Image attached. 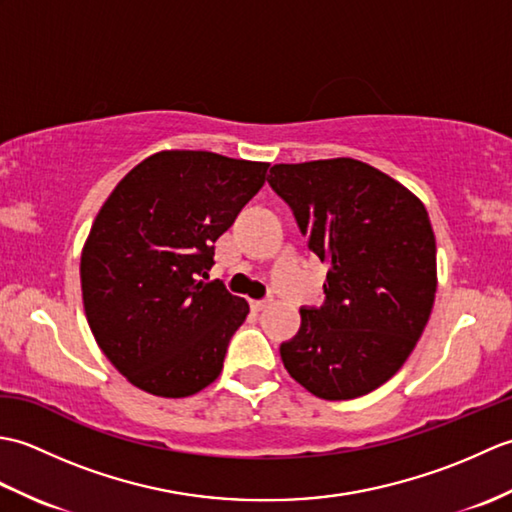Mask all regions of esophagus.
<instances>
[{
	"instance_id": "34e87169",
	"label": "esophagus",
	"mask_w": 512,
	"mask_h": 512,
	"mask_svg": "<svg viewBox=\"0 0 512 512\" xmlns=\"http://www.w3.org/2000/svg\"><path fill=\"white\" fill-rule=\"evenodd\" d=\"M270 303H273V295H268L266 299H259V301H250V306H253V310H264L270 306Z\"/></svg>"
}]
</instances>
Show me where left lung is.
<instances>
[{
    "label": "left lung",
    "mask_w": 512,
    "mask_h": 512,
    "mask_svg": "<svg viewBox=\"0 0 512 512\" xmlns=\"http://www.w3.org/2000/svg\"><path fill=\"white\" fill-rule=\"evenodd\" d=\"M268 184L330 266L323 306L301 308L281 361L323 400L365 396L398 372L429 321L438 279L427 209L354 158L275 165Z\"/></svg>",
    "instance_id": "obj_1"
}]
</instances>
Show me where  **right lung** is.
<instances>
[{"label": "right lung", "instance_id": "add662e5", "mask_svg": "<svg viewBox=\"0 0 512 512\" xmlns=\"http://www.w3.org/2000/svg\"><path fill=\"white\" fill-rule=\"evenodd\" d=\"M268 162L160 151L116 184L81 255L85 317L103 354L147 394L184 398L220 376L248 303L202 281L215 239L264 187Z\"/></svg>", "mask_w": 512, "mask_h": 512}]
</instances>
